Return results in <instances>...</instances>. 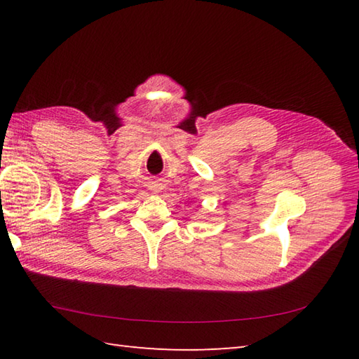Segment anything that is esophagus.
I'll return each instance as SVG.
<instances>
[{
	"label": "esophagus",
	"instance_id": "esophagus-1",
	"mask_svg": "<svg viewBox=\"0 0 359 359\" xmlns=\"http://www.w3.org/2000/svg\"><path fill=\"white\" fill-rule=\"evenodd\" d=\"M155 192H159V187H158V186L155 187Z\"/></svg>",
	"mask_w": 359,
	"mask_h": 359
}]
</instances>
